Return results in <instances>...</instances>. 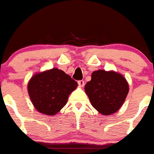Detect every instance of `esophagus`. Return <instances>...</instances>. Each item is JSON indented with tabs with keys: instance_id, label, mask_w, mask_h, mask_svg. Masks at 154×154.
I'll return each instance as SVG.
<instances>
[{
	"instance_id": "34e87169",
	"label": "esophagus",
	"mask_w": 154,
	"mask_h": 154,
	"mask_svg": "<svg viewBox=\"0 0 154 154\" xmlns=\"http://www.w3.org/2000/svg\"><path fill=\"white\" fill-rule=\"evenodd\" d=\"M78 84H79V85L80 87H84V85H85V82H84L83 80H80L78 82Z\"/></svg>"
}]
</instances>
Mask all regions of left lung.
<instances>
[{
    "mask_svg": "<svg viewBox=\"0 0 154 154\" xmlns=\"http://www.w3.org/2000/svg\"><path fill=\"white\" fill-rule=\"evenodd\" d=\"M85 91L94 109L104 115L120 109L129 92V85L121 74L103 69L94 71Z\"/></svg>",
    "mask_w": 154,
    "mask_h": 154,
    "instance_id": "1",
    "label": "left lung"
}]
</instances>
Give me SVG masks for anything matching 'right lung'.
<instances>
[{"label": "right lung", "mask_w": 154, "mask_h": 154, "mask_svg": "<svg viewBox=\"0 0 154 154\" xmlns=\"http://www.w3.org/2000/svg\"><path fill=\"white\" fill-rule=\"evenodd\" d=\"M78 83L57 68L35 74L27 85L29 97L35 109L46 115L60 112Z\"/></svg>", "instance_id": "1"}]
</instances>
